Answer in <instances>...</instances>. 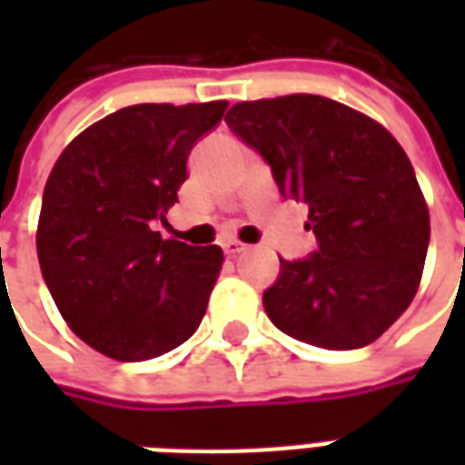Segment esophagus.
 I'll return each mask as SVG.
<instances>
[{"label": "esophagus", "mask_w": 465, "mask_h": 465, "mask_svg": "<svg viewBox=\"0 0 465 465\" xmlns=\"http://www.w3.org/2000/svg\"><path fill=\"white\" fill-rule=\"evenodd\" d=\"M223 252L229 253V256H236V253L246 252V243L236 242V239H229V242H223Z\"/></svg>", "instance_id": "34e87169"}]
</instances>
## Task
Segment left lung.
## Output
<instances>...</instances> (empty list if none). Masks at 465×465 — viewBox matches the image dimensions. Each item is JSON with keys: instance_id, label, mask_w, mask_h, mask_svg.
<instances>
[{"instance_id": "8db88e82", "label": "left lung", "mask_w": 465, "mask_h": 465, "mask_svg": "<svg viewBox=\"0 0 465 465\" xmlns=\"http://www.w3.org/2000/svg\"><path fill=\"white\" fill-rule=\"evenodd\" d=\"M226 124L269 162L283 196L309 203L319 249L282 259L263 292L276 329L319 349L376 341L419 292L430 219L409 156L376 119L333 99L239 102Z\"/></svg>"}]
</instances>
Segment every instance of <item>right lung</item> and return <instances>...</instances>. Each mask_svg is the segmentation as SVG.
Here are the masks:
<instances>
[{
    "instance_id": "right-lung-1",
    "label": "right lung",
    "mask_w": 465,
    "mask_h": 465,
    "mask_svg": "<svg viewBox=\"0 0 465 465\" xmlns=\"http://www.w3.org/2000/svg\"><path fill=\"white\" fill-rule=\"evenodd\" d=\"M226 106H124L66 143L46 179L42 276L69 329L109 359H156L202 323L223 252L162 239L153 223L179 202L189 152Z\"/></svg>"
}]
</instances>
